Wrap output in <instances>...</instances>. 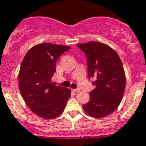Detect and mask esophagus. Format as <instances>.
Returning a JSON list of instances; mask_svg holds the SVG:
<instances>
[{
  "label": "esophagus",
  "mask_w": 146,
  "mask_h": 146,
  "mask_svg": "<svg viewBox=\"0 0 146 146\" xmlns=\"http://www.w3.org/2000/svg\"><path fill=\"white\" fill-rule=\"evenodd\" d=\"M80 89H73V91L74 92H80Z\"/></svg>",
  "instance_id": "obj_1"
}]
</instances>
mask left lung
<instances>
[{
    "label": "left lung",
    "mask_w": 146,
    "mask_h": 146,
    "mask_svg": "<svg viewBox=\"0 0 146 146\" xmlns=\"http://www.w3.org/2000/svg\"><path fill=\"white\" fill-rule=\"evenodd\" d=\"M77 46L86 54L89 78L93 79L92 85L96 86L82 108L93 117H104L117 108L123 96L126 77L122 62L111 47L101 42Z\"/></svg>",
    "instance_id": "left-lung-1"
}]
</instances>
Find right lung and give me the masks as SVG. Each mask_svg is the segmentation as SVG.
<instances>
[{
  "mask_svg": "<svg viewBox=\"0 0 146 146\" xmlns=\"http://www.w3.org/2000/svg\"><path fill=\"white\" fill-rule=\"evenodd\" d=\"M70 47L50 43L33 47L24 57L19 73V87L31 111L40 117L53 119L64 111L71 97L70 89L51 82L56 62Z\"/></svg>",
  "mask_w": 146,
  "mask_h": 146,
  "instance_id": "add662e5",
  "label": "right lung"
}]
</instances>
